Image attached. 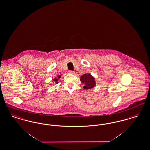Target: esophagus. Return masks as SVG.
Wrapping results in <instances>:
<instances>
[{
	"label": "esophagus",
	"instance_id": "esophagus-1",
	"mask_svg": "<svg viewBox=\"0 0 150 150\" xmlns=\"http://www.w3.org/2000/svg\"><path fill=\"white\" fill-rule=\"evenodd\" d=\"M68 73L70 74H75V72L73 71H72V70H69V71H68Z\"/></svg>",
	"mask_w": 150,
	"mask_h": 150
}]
</instances>
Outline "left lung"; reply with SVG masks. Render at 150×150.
Masks as SVG:
<instances>
[{
    "label": "left lung",
    "mask_w": 150,
    "mask_h": 150,
    "mask_svg": "<svg viewBox=\"0 0 150 150\" xmlns=\"http://www.w3.org/2000/svg\"><path fill=\"white\" fill-rule=\"evenodd\" d=\"M80 81L83 84H84L83 88L86 89H91L96 85L94 78L91 74H85L81 75L80 78Z\"/></svg>",
    "instance_id": "8db88e82"
}]
</instances>
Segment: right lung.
Returning a JSON list of instances; mask_svg holds the SVG:
<instances>
[{
  "label": "right lung",
  "mask_w": 150,
  "mask_h": 150,
  "mask_svg": "<svg viewBox=\"0 0 150 150\" xmlns=\"http://www.w3.org/2000/svg\"><path fill=\"white\" fill-rule=\"evenodd\" d=\"M58 78H60V76H58ZM53 80H54V81H56V84L58 83V82H57V81H58V79H54Z\"/></svg>",
  "instance_id": "add662e5"
}]
</instances>
